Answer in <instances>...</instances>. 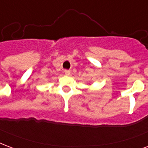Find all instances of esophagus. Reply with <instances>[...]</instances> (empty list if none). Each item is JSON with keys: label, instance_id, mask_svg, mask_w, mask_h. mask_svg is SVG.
Returning a JSON list of instances; mask_svg holds the SVG:
<instances>
[{"label": "esophagus", "instance_id": "34e87169", "mask_svg": "<svg viewBox=\"0 0 148 148\" xmlns=\"http://www.w3.org/2000/svg\"><path fill=\"white\" fill-rule=\"evenodd\" d=\"M64 73H65L66 75H70V74H71V71H69V70H65V71H64Z\"/></svg>", "mask_w": 148, "mask_h": 148}]
</instances>
